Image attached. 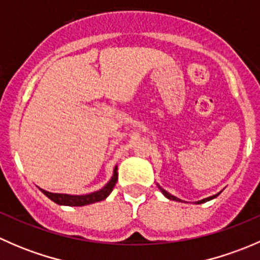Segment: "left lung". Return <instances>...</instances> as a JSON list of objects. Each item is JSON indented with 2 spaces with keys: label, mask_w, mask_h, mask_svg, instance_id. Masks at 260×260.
Here are the masks:
<instances>
[{
  "label": "left lung",
  "mask_w": 260,
  "mask_h": 260,
  "mask_svg": "<svg viewBox=\"0 0 260 260\" xmlns=\"http://www.w3.org/2000/svg\"><path fill=\"white\" fill-rule=\"evenodd\" d=\"M157 186H158L159 191H161V192L164 193V195H165V198L170 199V200H174V201H181V203H182V200H181V199L176 198V196H174V195H171V193H170V192H167V191L165 190V188H162L161 186L158 185V183H157ZM220 192H221V191H220ZM220 192H217L216 195H212V196H209V198H206V199H203V200H199V201H196L195 204H203V203H206V201H210V200H212V199H215V198H216V196H219V195H220Z\"/></svg>",
  "instance_id": "8db88e82"
}]
</instances>
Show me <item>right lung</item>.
I'll list each match as a JSON object with an SVG mask.
<instances>
[{"instance_id": "1", "label": "right lung", "mask_w": 260, "mask_h": 260, "mask_svg": "<svg viewBox=\"0 0 260 260\" xmlns=\"http://www.w3.org/2000/svg\"><path fill=\"white\" fill-rule=\"evenodd\" d=\"M118 166L114 167L113 170V176L111 177V180L106 183L102 188H99L98 191H94V192L85 193V195H69V193H55V192H49V191L44 190V188L39 187V190L44 193L45 196H48L51 201H54L57 205H65V206H85L89 204L98 203V201L104 200L109 196V193L112 192L113 187L115 186V182L118 180Z\"/></svg>"}]
</instances>
